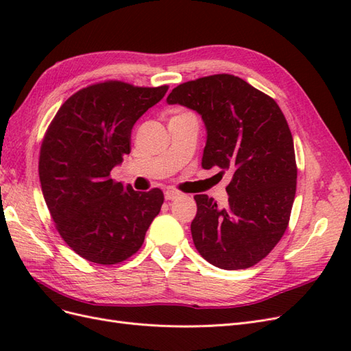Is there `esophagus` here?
Returning <instances> with one entry per match:
<instances>
[{
    "instance_id": "obj_1",
    "label": "esophagus",
    "mask_w": 351,
    "mask_h": 351,
    "mask_svg": "<svg viewBox=\"0 0 351 351\" xmlns=\"http://www.w3.org/2000/svg\"><path fill=\"white\" fill-rule=\"evenodd\" d=\"M180 196H182V193L177 192V190H171V189H169V190H167V192H165V199H167V200H174V199H177V197H180Z\"/></svg>"
}]
</instances>
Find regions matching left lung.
I'll list each match as a JSON object with an SVG mask.
<instances>
[{
    "label": "left lung",
    "instance_id": "8db88e82",
    "mask_svg": "<svg viewBox=\"0 0 351 351\" xmlns=\"http://www.w3.org/2000/svg\"><path fill=\"white\" fill-rule=\"evenodd\" d=\"M168 104L202 115V167L231 171L228 204L196 195L192 237L202 258L221 269H246L277 246L289 227L297 184L294 143L285 117L267 93L232 74L178 84Z\"/></svg>",
    "mask_w": 351,
    "mask_h": 351
}]
</instances>
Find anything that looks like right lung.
I'll return each mask as SVG.
<instances>
[{"instance_id": "1", "label": "right lung", "mask_w": 351, "mask_h": 351, "mask_svg": "<svg viewBox=\"0 0 351 351\" xmlns=\"http://www.w3.org/2000/svg\"><path fill=\"white\" fill-rule=\"evenodd\" d=\"M167 90L95 83L71 95L48 125L39 154L42 193L60 236L83 259H129L161 210L162 190L134 192L110 174L130 154L134 123Z\"/></svg>"}]
</instances>
